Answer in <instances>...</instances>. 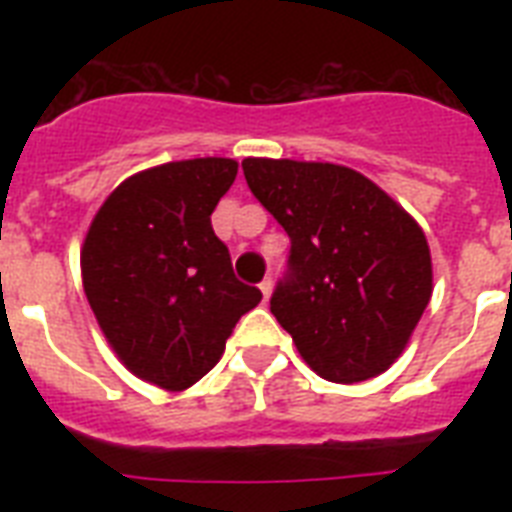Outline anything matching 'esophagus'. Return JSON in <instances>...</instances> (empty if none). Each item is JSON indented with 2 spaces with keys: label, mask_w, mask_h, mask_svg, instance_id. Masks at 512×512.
<instances>
[{
  "label": "esophagus",
  "mask_w": 512,
  "mask_h": 512,
  "mask_svg": "<svg viewBox=\"0 0 512 512\" xmlns=\"http://www.w3.org/2000/svg\"><path fill=\"white\" fill-rule=\"evenodd\" d=\"M260 292H263L265 300H268V297H271V292H273V279H271V276H268V279L260 281Z\"/></svg>",
  "instance_id": "1"
}]
</instances>
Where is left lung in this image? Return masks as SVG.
<instances>
[{
    "instance_id": "8db88e82",
    "label": "left lung",
    "mask_w": 512,
    "mask_h": 512,
    "mask_svg": "<svg viewBox=\"0 0 512 512\" xmlns=\"http://www.w3.org/2000/svg\"><path fill=\"white\" fill-rule=\"evenodd\" d=\"M249 191L289 236L271 313L329 382L385 372L433 292L425 233L369 177L340 164L244 159Z\"/></svg>"
}]
</instances>
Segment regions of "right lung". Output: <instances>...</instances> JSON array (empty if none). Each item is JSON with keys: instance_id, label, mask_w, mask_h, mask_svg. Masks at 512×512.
I'll return each instance as SVG.
<instances>
[{"instance_id": "right-lung-1", "label": "right lung", "mask_w": 512, "mask_h": 512, "mask_svg": "<svg viewBox=\"0 0 512 512\" xmlns=\"http://www.w3.org/2000/svg\"><path fill=\"white\" fill-rule=\"evenodd\" d=\"M236 170L233 159H188L132 175L84 239V292L103 335L132 372L164 390L201 380L236 321L263 300L236 279L209 220Z\"/></svg>"}]
</instances>
